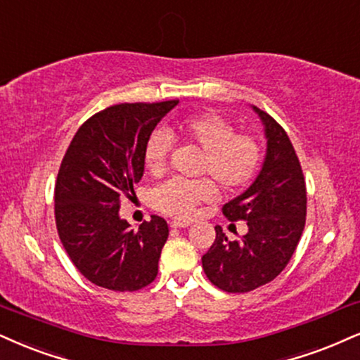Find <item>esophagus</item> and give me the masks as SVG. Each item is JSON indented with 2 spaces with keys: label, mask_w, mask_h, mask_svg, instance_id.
<instances>
[{
  "label": "esophagus",
  "mask_w": 360,
  "mask_h": 360,
  "mask_svg": "<svg viewBox=\"0 0 360 360\" xmlns=\"http://www.w3.org/2000/svg\"><path fill=\"white\" fill-rule=\"evenodd\" d=\"M190 221H185V220H172L170 221V227L172 229H187L190 227Z\"/></svg>",
  "instance_id": "esophagus-1"
}]
</instances>
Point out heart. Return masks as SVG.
Listing matches in <instances>:
<instances>
[{
	"label": "heart",
	"instance_id": "b5f03b06",
	"mask_svg": "<svg viewBox=\"0 0 360 360\" xmlns=\"http://www.w3.org/2000/svg\"><path fill=\"white\" fill-rule=\"evenodd\" d=\"M179 135L187 143L203 150L202 173H210L225 188H242L255 176L262 160V148L255 136L235 133L232 122L217 113L184 118ZM173 140L172 135L157 128L148 135L143 146V163L150 175H162L167 167ZM217 187L212 180L162 181L150 192V205L155 210L179 219H188L200 202L214 200Z\"/></svg>",
	"mask_w": 360,
	"mask_h": 360
}]
</instances>
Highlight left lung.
<instances>
[{
	"mask_svg": "<svg viewBox=\"0 0 360 360\" xmlns=\"http://www.w3.org/2000/svg\"><path fill=\"white\" fill-rule=\"evenodd\" d=\"M250 108L264 127L265 157L254 184L224 207L229 220L247 221L248 232L230 242L217 225L214 245L202 257L208 281L232 294L265 285L285 269L307 212L302 168L288 135L270 115Z\"/></svg>",
	"mask_w": 360,
	"mask_h": 360,
	"instance_id": "obj_1",
	"label": "left lung"
}]
</instances>
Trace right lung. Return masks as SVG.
I'll return each mask as SVG.
<instances>
[{
	"label": "right lung",
	"instance_id": "obj_1",
	"mask_svg": "<svg viewBox=\"0 0 360 360\" xmlns=\"http://www.w3.org/2000/svg\"><path fill=\"white\" fill-rule=\"evenodd\" d=\"M179 100L122 103L93 115L66 150L55 187V219L66 254L95 285L133 292L155 281L168 238L158 215L133 230L123 197L143 175V146Z\"/></svg>",
	"mask_w": 360,
	"mask_h": 360
}]
</instances>
